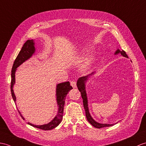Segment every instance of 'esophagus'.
<instances>
[{"label":"esophagus","mask_w":146,"mask_h":146,"mask_svg":"<svg viewBox=\"0 0 146 146\" xmlns=\"http://www.w3.org/2000/svg\"><path fill=\"white\" fill-rule=\"evenodd\" d=\"M70 85L72 86V87H76L77 86V84H76V80H71L70 81Z\"/></svg>","instance_id":"obj_1"}]
</instances>
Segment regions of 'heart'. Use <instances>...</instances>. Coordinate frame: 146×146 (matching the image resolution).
Segmentation results:
<instances>
[{"label": "heart", "mask_w": 146, "mask_h": 146, "mask_svg": "<svg viewBox=\"0 0 146 146\" xmlns=\"http://www.w3.org/2000/svg\"><path fill=\"white\" fill-rule=\"evenodd\" d=\"M85 51H88V50H85ZM92 60H93V58L92 57H90V58H88V59H87V60H86V61L85 62V63H84V67L85 68V67H87V66H89V65L91 64V62H92Z\"/></svg>", "instance_id": "obj_1"}]
</instances>
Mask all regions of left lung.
I'll return each mask as SVG.
<instances>
[{
  "instance_id": "8db88e82",
  "label": "left lung",
  "mask_w": 146,
  "mask_h": 146,
  "mask_svg": "<svg viewBox=\"0 0 146 146\" xmlns=\"http://www.w3.org/2000/svg\"><path fill=\"white\" fill-rule=\"evenodd\" d=\"M121 53V55H122L123 56H124L125 57H128L127 55L126 54L124 50H119V49L117 50V51L115 52V54H119ZM93 74V73H92ZM90 74V75H91ZM88 76H86V77H82L80 78L79 79V80H77V88H78L80 92V94H81V96L82 98L83 99V104H84V108L85 109V111H86V115L87 121H89L90 124L92 125L94 127H95L96 128H102V127H109V126L113 125L114 124H100L99 122H97L95 121L94 120L92 119V117L90 116L89 112V108H88V104H87V94H86V87H85V82H86V80H87V78H88Z\"/></svg>"
}]
</instances>
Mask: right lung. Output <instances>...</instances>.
<instances>
[{"label": "right lung", "mask_w": 146, "mask_h": 146, "mask_svg": "<svg viewBox=\"0 0 146 146\" xmlns=\"http://www.w3.org/2000/svg\"><path fill=\"white\" fill-rule=\"evenodd\" d=\"M35 52V47H34V42L33 40H27L25 42L24 46H22V49L21 50L20 52L19 53L18 56L16 57V59L14 61V64H13L12 69L11 71V94L12 96L13 100H14V102H15L16 98L14 94V90H13V86L15 84V72L16 69L21 65L25 60H27L29 59L32 54L34 53ZM72 87L70 86L69 82H66L63 83H60L57 84V88H56V96H57V102L58 106H59V110H58L57 114L54 117V119L48 123L47 124L41 125H35L31 124L30 122H28L27 124L33 126L34 127H36L40 129H42V130L48 131L51 130L59 125L60 122L62 121V117H63V112H64V106L65 104V99H66V97L67 94V93L69 92L70 89H72ZM19 114L21 116V117L24 120L23 116L22 115L21 112L19 111Z\"/></svg>", "instance_id": "add662e5"}]
</instances>
